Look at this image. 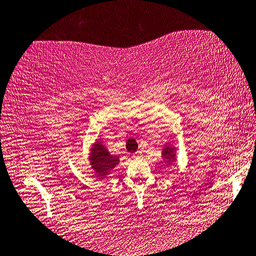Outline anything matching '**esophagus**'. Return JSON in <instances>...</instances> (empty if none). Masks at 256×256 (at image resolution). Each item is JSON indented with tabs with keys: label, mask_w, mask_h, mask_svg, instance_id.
I'll use <instances>...</instances> for the list:
<instances>
[{
	"label": "esophagus",
	"mask_w": 256,
	"mask_h": 256,
	"mask_svg": "<svg viewBox=\"0 0 256 256\" xmlns=\"http://www.w3.org/2000/svg\"><path fill=\"white\" fill-rule=\"evenodd\" d=\"M134 158H140L142 156V152H140V151H137L136 153H134Z\"/></svg>",
	"instance_id": "1"
}]
</instances>
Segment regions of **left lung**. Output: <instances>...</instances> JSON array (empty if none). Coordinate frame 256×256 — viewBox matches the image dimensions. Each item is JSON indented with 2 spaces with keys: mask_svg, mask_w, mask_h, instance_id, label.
Wrapping results in <instances>:
<instances>
[{
  "mask_svg": "<svg viewBox=\"0 0 256 256\" xmlns=\"http://www.w3.org/2000/svg\"><path fill=\"white\" fill-rule=\"evenodd\" d=\"M162 156H164V161H166V162H168V164H172V161L175 160L174 148L168 146L167 144L164 145V148L162 150Z\"/></svg>",
  "mask_w": 256,
  "mask_h": 256,
  "instance_id": "1",
  "label": "left lung"
}]
</instances>
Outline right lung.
I'll return each instance as SVG.
<instances>
[{
  "mask_svg": "<svg viewBox=\"0 0 256 256\" xmlns=\"http://www.w3.org/2000/svg\"><path fill=\"white\" fill-rule=\"evenodd\" d=\"M89 160L97 178H105L119 164V156H112L100 142L92 145Z\"/></svg>",
  "mask_w": 256,
  "mask_h": 256,
  "instance_id": "1",
  "label": "right lung"
}]
</instances>
